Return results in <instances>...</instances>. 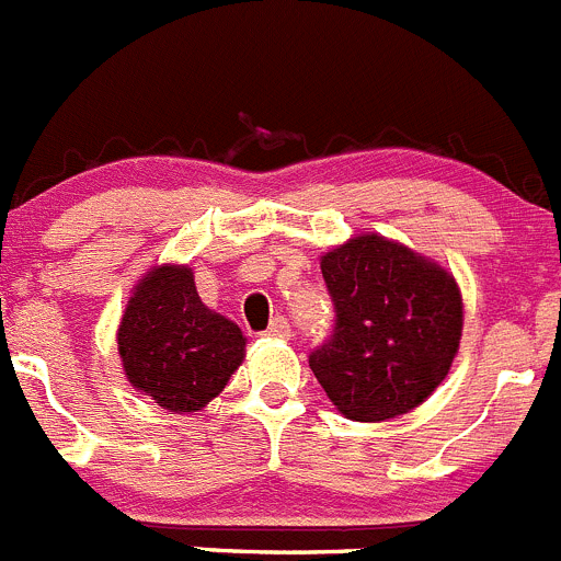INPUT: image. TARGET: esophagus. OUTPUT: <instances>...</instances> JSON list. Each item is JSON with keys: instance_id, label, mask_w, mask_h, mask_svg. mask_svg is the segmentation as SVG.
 I'll list each match as a JSON object with an SVG mask.
<instances>
[{"instance_id": "1", "label": "esophagus", "mask_w": 561, "mask_h": 561, "mask_svg": "<svg viewBox=\"0 0 561 561\" xmlns=\"http://www.w3.org/2000/svg\"><path fill=\"white\" fill-rule=\"evenodd\" d=\"M268 337H290V323H287V318H282V316H276L274 321H271V327H268Z\"/></svg>"}]
</instances>
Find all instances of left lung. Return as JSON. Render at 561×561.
Listing matches in <instances>:
<instances>
[{"label": "left lung", "instance_id": "8db88e82", "mask_svg": "<svg viewBox=\"0 0 561 561\" xmlns=\"http://www.w3.org/2000/svg\"><path fill=\"white\" fill-rule=\"evenodd\" d=\"M334 305L332 337L310 368L332 404L363 423L390 421L432 396L462 337V296L446 268L381 234L321 256Z\"/></svg>", "mask_w": 561, "mask_h": 561}]
</instances>
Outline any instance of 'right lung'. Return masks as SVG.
<instances>
[{"mask_svg": "<svg viewBox=\"0 0 561 561\" xmlns=\"http://www.w3.org/2000/svg\"><path fill=\"white\" fill-rule=\"evenodd\" d=\"M118 354L135 390L169 412H196L227 387L245 337L198 298L187 265L146 271L118 327Z\"/></svg>", "mask_w": 561, "mask_h": 561, "instance_id": "add662e5", "label": "right lung"}]
</instances>
